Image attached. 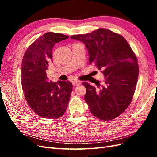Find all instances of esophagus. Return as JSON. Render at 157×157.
Instances as JSON below:
<instances>
[{
  "label": "esophagus",
  "instance_id": "1",
  "mask_svg": "<svg viewBox=\"0 0 157 157\" xmlns=\"http://www.w3.org/2000/svg\"><path fill=\"white\" fill-rule=\"evenodd\" d=\"M72 84H73V86H78L80 85L81 83H80V82H78V81H73L72 82Z\"/></svg>",
  "mask_w": 157,
  "mask_h": 157
}]
</instances>
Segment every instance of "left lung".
Segmentation results:
<instances>
[{"label": "left lung", "instance_id": "8db88e82", "mask_svg": "<svg viewBox=\"0 0 157 157\" xmlns=\"http://www.w3.org/2000/svg\"><path fill=\"white\" fill-rule=\"evenodd\" d=\"M71 38L84 43L90 64L94 63L105 76L102 85L96 84L98 88L82 83L90 111L104 121L117 117L128 107L136 90L139 67L135 53L121 35L107 29L73 35Z\"/></svg>", "mask_w": 157, "mask_h": 157}]
</instances>
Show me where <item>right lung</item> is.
<instances>
[{"mask_svg": "<svg viewBox=\"0 0 157 157\" xmlns=\"http://www.w3.org/2000/svg\"><path fill=\"white\" fill-rule=\"evenodd\" d=\"M68 36L47 32L26 50L21 64V86L30 108L43 118L56 119L67 108L73 85L69 81L47 82L46 71L52 61V51L56 43Z\"/></svg>", "mask_w": 157, "mask_h": 157, "instance_id": "1", "label": "right lung"}]
</instances>
